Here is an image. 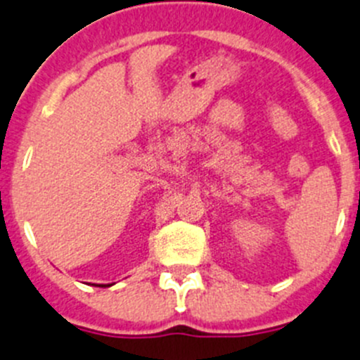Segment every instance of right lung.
<instances>
[{"label": "right lung", "mask_w": 360, "mask_h": 360, "mask_svg": "<svg viewBox=\"0 0 360 360\" xmlns=\"http://www.w3.org/2000/svg\"><path fill=\"white\" fill-rule=\"evenodd\" d=\"M97 286H101V288H105V286H111V285H97Z\"/></svg>", "instance_id": "add662e5"}]
</instances>
